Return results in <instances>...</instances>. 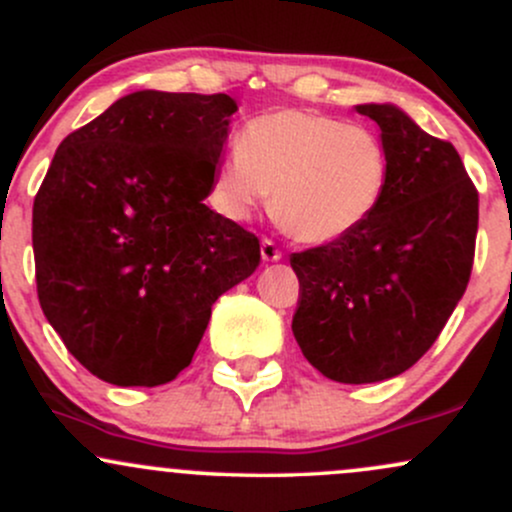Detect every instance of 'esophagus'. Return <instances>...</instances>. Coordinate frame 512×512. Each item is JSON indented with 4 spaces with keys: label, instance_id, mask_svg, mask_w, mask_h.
<instances>
[{
    "label": "esophagus",
    "instance_id": "34e87169",
    "mask_svg": "<svg viewBox=\"0 0 512 512\" xmlns=\"http://www.w3.org/2000/svg\"><path fill=\"white\" fill-rule=\"evenodd\" d=\"M260 252H262L264 262H279L281 260V250L276 248L274 240H269V238L260 240Z\"/></svg>",
    "mask_w": 512,
    "mask_h": 512
}]
</instances>
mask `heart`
<instances>
[{
    "mask_svg": "<svg viewBox=\"0 0 512 512\" xmlns=\"http://www.w3.org/2000/svg\"><path fill=\"white\" fill-rule=\"evenodd\" d=\"M390 151L375 129L301 108L252 117L211 178V204L245 223L272 192L276 221L303 243H332L383 207Z\"/></svg>",
    "mask_w": 512,
    "mask_h": 512,
    "instance_id": "b5f03b06",
    "label": "heart"
}]
</instances>
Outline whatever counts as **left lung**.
<instances>
[{"mask_svg": "<svg viewBox=\"0 0 512 512\" xmlns=\"http://www.w3.org/2000/svg\"><path fill=\"white\" fill-rule=\"evenodd\" d=\"M380 127L392 175L383 207L332 243L293 252L301 284L291 330L310 366L378 383L431 349L467 289L479 195L455 146L390 103L356 105Z\"/></svg>", "mask_w": 512, "mask_h": 512, "instance_id": "8db88e82", "label": "left lung"}]
</instances>
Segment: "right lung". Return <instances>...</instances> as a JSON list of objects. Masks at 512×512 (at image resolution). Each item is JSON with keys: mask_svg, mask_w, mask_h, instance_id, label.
Masks as SVG:
<instances>
[{"mask_svg": "<svg viewBox=\"0 0 512 512\" xmlns=\"http://www.w3.org/2000/svg\"><path fill=\"white\" fill-rule=\"evenodd\" d=\"M236 110L226 93L137 91L55 151L33 202L38 301L105 383H170L260 264V240L204 204Z\"/></svg>", "mask_w": 512, "mask_h": 512, "instance_id": "1", "label": "right lung"}]
</instances>
